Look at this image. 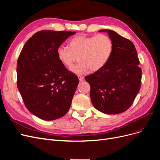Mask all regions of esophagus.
Returning a JSON list of instances; mask_svg holds the SVG:
<instances>
[{"label": "esophagus", "mask_w": 160, "mask_h": 160, "mask_svg": "<svg viewBox=\"0 0 160 160\" xmlns=\"http://www.w3.org/2000/svg\"><path fill=\"white\" fill-rule=\"evenodd\" d=\"M78 78H79V80L80 81H82L84 79V77H83V76H78Z\"/></svg>", "instance_id": "esophagus-1"}]
</instances>
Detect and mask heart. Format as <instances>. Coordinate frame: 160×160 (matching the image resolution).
I'll list each match as a JSON object with an SVG mask.
<instances>
[{
    "mask_svg": "<svg viewBox=\"0 0 160 160\" xmlns=\"http://www.w3.org/2000/svg\"><path fill=\"white\" fill-rule=\"evenodd\" d=\"M69 48L60 46L57 57L61 63L70 68L78 57L80 62L71 68L76 75H83L89 69L98 71L107 64L113 51V42L107 35L97 36L80 35L69 41Z\"/></svg>",
    "mask_w": 160,
    "mask_h": 160,
    "instance_id": "heart-1",
    "label": "heart"
}]
</instances>
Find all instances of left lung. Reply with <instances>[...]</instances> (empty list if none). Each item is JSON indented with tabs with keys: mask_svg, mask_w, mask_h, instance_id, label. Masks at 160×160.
Listing matches in <instances>:
<instances>
[{
	"mask_svg": "<svg viewBox=\"0 0 160 160\" xmlns=\"http://www.w3.org/2000/svg\"><path fill=\"white\" fill-rule=\"evenodd\" d=\"M107 32L113 42V51L102 69L86 76L95 108L106 114L128 110L140 89L142 69L133 43L111 30Z\"/></svg>",
	"mask_w": 160,
	"mask_h": 160,
	"instance_id": "obj_1",
	"label": "left lung"
}]
</instances>
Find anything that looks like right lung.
Segmentation results:
<instances>
[{"mask_svg":"<svg viewBox=\"0 0 160 160\" xmlns=\"http://www.w3.org/2000/svg\"><path fill=\"white\" fill-rule=\"evenodd\" d=\"M75 33L38 31L27 41L19 55L17 88L27 109L38 118L59 119L70 108L79 79L58 60L57 49Z\"/></svg>","mask_w":160,"mask_h":160,"instance_id":"obj_1","label":"right lung"}]
</instances>
